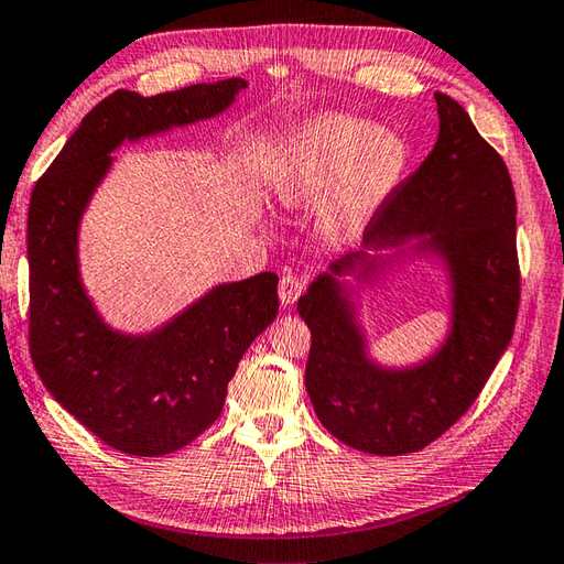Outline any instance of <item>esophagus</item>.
Returning a JSON list of instances; mask_svg holds the SVG:
<instances>
[{"mask_svg": "<svg viewBox=\"0 0 564 564\" xmlns=\"http://www.w3.org/2000/svg\"><path fill=\"white\" fill-rule=\"evenodd\" d=\"M307 281L303 276H295V273H285L279 283V297L283 305H293L295 300L305 293Z\"/></svg>", "mask_w": 564, "mask_h": 564, "instance_id": "esophagus-1", "label": "esophagus"}]
</instances>
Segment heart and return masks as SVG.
<instances>
[{"mask_svg": "<svg viewBox=\"0 0 564 564\" xmlns=\"http://www.w3.org/2000/svg\"><path fill=\"white\" fill-rule=\"evenodd\" d=\"M409 165V147L379 127L344 115L307 122L288 141L273 196L297 212H319L326 204V232L346 238L356 232L379 202L399 185Z\"/></svg>", "mask_w": 564, "mask_h": 564, "instance_id": "obj_1", "label": "heart"}]
</instances>
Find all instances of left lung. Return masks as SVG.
<instances>
[{
  "instance_id": "left-lung-1",
  "label": "left lung",
  "mask_w": 564,
  "mask_h": 564,
  "mask_svg": "<svg viewBox=\"0 0 564 564\" xmlns=\"http://www.w3.org/2000/svg\"><path fill=\"white\" fill-rule=\"evenodd\" d=\"M440 137L411 177L377 206L362 245L368 250L425 238L447 259L454 324L444 346L411 370H384L365 356L341 276L379 257L348 254L300 297L312 346L305 387L322 425L348 447L399 456L427 447L474 405L514 334L521 273L512 177L454 98L435 94Z\"/></svg>"
}]
</instances>
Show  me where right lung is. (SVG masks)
Returning <instances> with one entry per match:
<instances>
[{
	"label": "right lung",
	"mask_w": 564,
	"mask_h": 564,
	"mask_svg": "<svg viewBox=\"0 0 564 564\" xmlns=\"http://www.w3.org/2000/svg\"><path fill=\"white\" fill-rule=\"evenodd\" d=\"M245 78L143 98L115 90L35 182L29 206V346L43 384L78 423L129 456L173 454L216 423L238 362L279 312L271 271L223 283L149 336L110 332L78 281V218L124 139L223 112Z\"/></svg>",
	"instance_id": "right-lung-1"
}]
</instances>
